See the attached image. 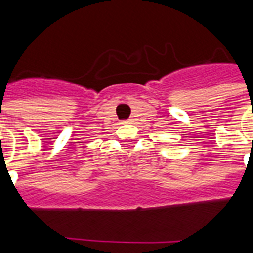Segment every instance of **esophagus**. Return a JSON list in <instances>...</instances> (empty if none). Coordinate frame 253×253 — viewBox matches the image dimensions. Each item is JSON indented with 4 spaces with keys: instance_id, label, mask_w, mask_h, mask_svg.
Wrapping results in <instances>:
<instances>
[{
    "instance_id": "esophagus-1",
    "label": "esophagus",
    "mask_w": 253,
    "mask_h": 253,
    "mask_svg": "<svg viewBox=\"0 0 253 253\" xmlns=\"http://www.w3.org/2000/svg\"><path fill=\"white\" fill-rule=\"evenodd\" d=\"M132 122V119H127V121H125V123H130Z\"/></svg>"
}]
</instances>
